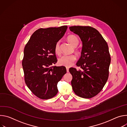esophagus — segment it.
Masks as SVG:
<instances>
[{"instance_id":"34e87169","label":"esophagus","mask_w":127,"mask_h":127,"mask_svg":"<svg viewBox=\"0 0 127 127\" xmlns=\"http://www.w3.org/2000/svg\"><path fill=\"white\" fill-rule=\"evenodd\" d=\"M66 70H67V72H69V67H66Z\"/></svg>"}]
</instances>
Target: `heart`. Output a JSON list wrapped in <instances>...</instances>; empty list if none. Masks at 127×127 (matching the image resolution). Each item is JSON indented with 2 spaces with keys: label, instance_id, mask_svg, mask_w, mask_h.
Here are the masks:
<instances>
[{
  "label": "heart",
  "instance_id": "obj_1",
  "mask_svg": "<svg viewBox=\"0 0 127 127\" xmlns=\"http://www.w3.org/2000/svg\"><path fill=\"white\" fill-rule=\"evenodd\" d=\"M68 41L73 46H77L79 43V40L77 37L74 35H69L67 37ZM54 51L57 55H60L61 51L60 48V42H57L54 47ZM76 56L74 54L65 55L60 57L58 60V64L61 66L66 67L71 66L76 60Z\"/></svg>",
  "mask_w": 127,
  "mask_h": 127
}]
</instances>
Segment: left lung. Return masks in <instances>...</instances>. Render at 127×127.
I'll return each mask as SVG.
<instances>
[{"instance_id":"8db88e82","label":"left lung","mask_w":127,"mask_h":127,"mask_svg":"<svg viewBox=\"0 0 127 127\" xmlns=\"http://www.w3.org/2000/svg\"><path fill=\"white\" fill-rule=\"evenodd\" d=\"M69 29L82 42L81 55L76 63L82 70L69 69L72 89L81 97L92 98L101 92L108 77L111 60L108 47L101 34L93 27L78 26Z\"/></svg>"}]
</instances>
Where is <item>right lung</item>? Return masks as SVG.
<instances>
[{
	"instance_id": "1",
	"label": "right lung",
	"mask_w": 127,
	"mask_h": 127,
	"mask_svg": "<svg viewBox=\"0 0 127 127\" xmlns=\"http://www.w3.org/2000/svg\"><path fill=\"white\" fill-rule=\"evenodd\" d=\"M67 26L41 28L32 35L24 49L22 65L25 81L32 94L48 99L58 93V82L66 73L64 66H52L57 62L54 47L64 35Z\"/></svg>"
}]
</instances>
